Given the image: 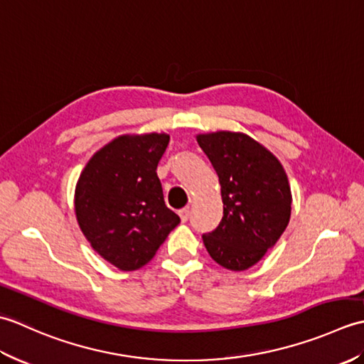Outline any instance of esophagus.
Returning <instances> with one entry per match:
<instances>
[{
  "label": "esophagus",
  "mask_w": 364,
  "mask_h": 364,
  "mask_svg": "<svg viewBox=\"0 0 364 364\" xmlns=\"http://www.w3.org/2000/svg\"><path fill=\"white\" fill-rule=\"evenodd\" d=\"M178 214H180L181 222H188L189 215H191V210H189V208H183V210L178 211Z\"/></svg>",
  "instance_id": "1"
}]
</instances>
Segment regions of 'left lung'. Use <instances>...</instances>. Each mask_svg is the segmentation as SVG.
<instances>
[{"instance_id":"1","label":"left lung","mask_w":364,"mask_h":364,"mask_svg":"<svg viewBox=\"0 0 364 364\" xmlns=\"http://www.w3.org/2000/svg\"><path fill=\"white\" fill-rule=\"evenodd\" d=\"M197 142L219 176L223 218L203 235L210 257L241 272L272 249L291 218V188L283 166L266 146L244 133L215 131Z\"/></svg>"}]
</instances>
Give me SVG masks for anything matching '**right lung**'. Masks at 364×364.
Returning <instances> with one entry per match:
<instances>
[{
  "label": "right lung",
  "mask_w": 364,
  "mask_h": 364,
  "mask_svg": "<svg viewBox=\"0 0 364 364\" xmlns=\"http://www.w3.org/2000/svg\"><path fill=\"white\" fill-rule=\"evenodd\" d=\"M170 137L125 134L100 149L75 189L82 235L100 257L120 270L145 266L180 218L168 210L156 173Z\"/></svg>",
  "instance_id": "obj_1"
}]
</instances>
